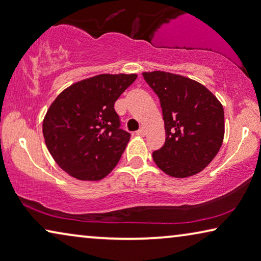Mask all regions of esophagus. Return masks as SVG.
<instances>
[{
  "mask_svg": "<svg viewBox=\"0 0 261 261\" xmlns=\"http://www.w3.org/2000/svg\"><path fill=\"white\" fill-rule=\"evenodd\" d=\"M136 135L139 136V137H144V136L146 135V132H145V130H144V129H141V130H138L137 132H136Z\"/></svg>",
  "mask_w": 261,
  "mask_h": 261,
  "instance_id": "34e87169",
  "label": "esophagus"
}]
</instances>
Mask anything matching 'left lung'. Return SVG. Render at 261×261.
Wrapping results in <instances>:
<instances>
[{
	"label": "left lung",
	"instance_id": "8db88e82",
	"mask_svg": "<svg viewBox=\"0 0 261 261\" xmlns=\"http://www.w3.org/2000/svg\"><path fill=\"white\" fill-rule=\"evenodd\" d=\"M143 76L159 97L164 119L166 139L152 153L155 165L174 178L201 172L224 141V108L219 99L189 77L161 70Z\"/></svg>",
	"mask_w": 261,
	"mask_h": 261
}]
</instances>
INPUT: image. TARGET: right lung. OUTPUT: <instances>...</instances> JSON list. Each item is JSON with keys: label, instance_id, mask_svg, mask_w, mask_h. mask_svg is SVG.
Masks as SVG:
<instances>
[{"label": "right lung", "instance_id": "add662e5", "mask_svg": "<svg viewBox=\"0 0 261 261\" xmlns=\"http://www.w3.org/2000/svg\"><path fill=\"white\" fill-rule=\"evenodd\" d=\"M137 73H100L64 89L44 116L45 145L60 168L83 181H98L115 166L130 141L119 129L114 106Z\"/></svg>", "mask_w": 261, "mask_h": 261}]
</instances>
